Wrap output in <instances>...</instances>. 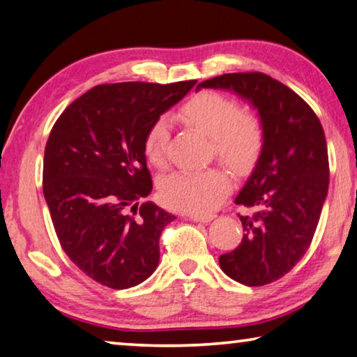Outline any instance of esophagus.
<instances>
[{
	"label": "esophagus",
	"instance_id": "1",
	"mask_svg": "<svg viewBox=\"0 0 357 357\" xmlns=\"http://www.w3.org/2000/svg\"><path fill=\"white\" fill-rule=\"evenodd\" d=\"M188 218L190 220H194V222L206 224V222H209V220H213L216 216H214V214H188Z\"/></svg>",
	"mask_w": 357,
	"mask_h": 357
}]
</instances>
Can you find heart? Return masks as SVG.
<instances>
[{"label":"heart","instance_id":"heart-1","mask_svg":"<svg viewBox=\"0 0 357 357\" xmlns=\"http://www.w3.org/2000/svg\"><path fill=\"white\" fill-rule=\"evenodd\" d=\"M176 117L185 127L209 137L211 152L234 169L251 168L264 148V127L252 112L240 111L238 103L219 92L195 93L179 107ZM169 128L165 119L151 123L144 137V155L154 167L167 160ZM230 190V178L222 168L205 172H178L163 179L162 202L168 208L192 214L213 211Z\"/></svg>","mask_w":357,"mask_h":357}]
</instances>
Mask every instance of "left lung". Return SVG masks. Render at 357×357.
I'll return each mask as SVG.
<instances>
[{"instance_id": "obj_1", "label": "left lung", "mask_w": 357, "mask_h": 357, "mask_svg": "<svg viewBox=\"0 0 357 357\" xmlns=\"http://www.w3.org/2000/svg\"><path fill=\"white\" fill-rule=\"evenodd\" d=\"M250 101L264 127V148L235 203L243 238L219 265L231 280L264 286L294 268L311 245L329 189V157L318 116L284 84L264 73H229L200 82Z\"/></svg>"}]
</instances>
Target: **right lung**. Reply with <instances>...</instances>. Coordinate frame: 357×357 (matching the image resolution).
Masks as SVG:
<instances>
[{"mask_svg":"<svg viewBox=\"0 0 357 357\" xmlns=\"http://www.w3.org/2000/svg\"><path fill=\"white\" fill-rule=\"evenodd\" d=\"M195 81L101 84L61 112L44 151L43 190L66 256L111 289L148 280L158 240L176 218L146 199L152 190L144 137Z\"/></svg>","mask_w":357,"mask_h":357,"instance_id":"obj_1","label":"right lung"}]
</instances>
